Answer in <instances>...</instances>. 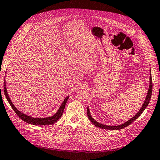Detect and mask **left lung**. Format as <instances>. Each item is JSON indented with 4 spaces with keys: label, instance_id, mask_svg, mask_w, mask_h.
Here are the masks:
<instances>
[{
    "label": "left lung",
    "instance_id": "1",
    "mask_svg": "<svg viewBox=\"0 0 160 160\" xmlns=\"http://www.w3.org/2000/svg\"><path fill=\"white\" fill-rule=\"evenodd\" d=\"M152 87H153V84H152V79H151V69H150V76H149V89H148V92H147V95L146 96L145 100L144 101V103L142 104L141 108L140 110L138 112V113L134 115L131 119H130L128 121L126 122L124 124H122L120 125H117V126H108V125H105L103 124H101V123L97 122L95 119H93L91 115V112H90V109L88 107L87 108V116L88 119L90 120L92 124L95 125V126L98 127V128H100L102 129H107V130H120L122 128H124L125 127H127L129 126L130 124L135 120H137V118L140 116L142 112H144V110L146 109L147 107V105H149V101L151 100V94H152Z\"/></svg>",
    "mask_w": 160,
    "mask_h": 160
}]
</instances>
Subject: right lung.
Masks as SVG:
<instances>
[{"mask_svg": "<svg viewBox=\"0 0 160 160\" xmlns=\"http://www.w3.org/2000/svg\"><path fill=\"white\" fill-rule=\"evenodd\" d=\"M5 82H5H5H4V93H5V95L7 98V99L8 102H9L10 105L11 106L12 109H13L14 110V112L16 113V114H17V115L24 122H26L30 124H33V125H36V126L37 125H38V126L50 125V124H54V123H55L61 116H62L64 109L65 107V104H66L67 101L69 99V96L65 98V99L63 100V103H61V106L58 109V111H57L56 112V113L54 114L53 116H52L51 117H47V118H33L30 116L26 115V114L22 113V112L19 111L18 108H16V107L13 105V103H12L10 97H9V95H8Z\"/></svg>", "mask_w": 160, "mask_h": 160, "instance_id": "obj_1", "label": "right lung"}]
</instances>
